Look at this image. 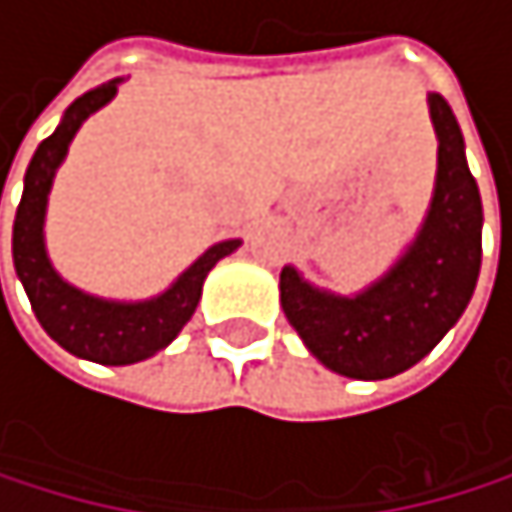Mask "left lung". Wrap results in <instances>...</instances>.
<instances>
[{
    "mask_svg": "<svg viewBox=\"0 0 512 512\" xmlns=\"http://www.w3.org/2000/svg\"><path fill=\"white\" fill-rule=\"evenodd\" d=\"M436 131V184L424 224L393 267L356 294L307 282L291 264L279 301L304 347L334 375L384 381L418 365L467 310L482 264V199L467 168L461 125L427 94Z\"/></svg>",
    "mask_w": 512,
    "mask_h": 512,
    "instance_id": "left-lung-1",
    "label": "left lung"
}]
</instances>
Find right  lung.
I'll return each instance as SVG.
<instances>
[{
	"label": "right lung",
	"mask_w": 512,
	"mask_h": 512,
	"mask_svg": "<svg viewBox=\"0 0 512 512\" xmlns=\"http://www.w3.org/2000/svg\"><path fill=\"white\" fill-rule=\"evenodd\" d=\"M119 85L122 79H110L76 97L67 107L61 125L54 128V134L36 147L24 174V196L21 205H17L14 233H11L14 270L33 304L39 325L67 353L101 365L144 362L159 350H165L196 313L202 285L211 267L242 245L239 239L214 242L165 291L144 301L97 298V294L70 285L54 270L45 248V211H48V193L54 184V174L64 165L67 150L82 122L101 107H107L116 97Z\"/></svg>",
	"instance_id": "obj_1"
}]
</instances>
